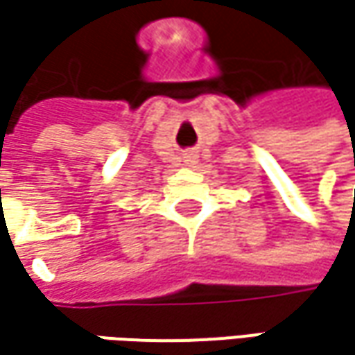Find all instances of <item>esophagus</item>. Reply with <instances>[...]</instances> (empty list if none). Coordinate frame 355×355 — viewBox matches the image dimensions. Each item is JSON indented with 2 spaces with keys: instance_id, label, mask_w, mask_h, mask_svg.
<instances>
[{
  "instance_id": "34e87169",
  "label": "esophagus",
  "mask_w": 355,
  "mask_h": 355,
  "mask_svg": "<svg viewBox=\"0 0 355 355\" xmlns=\"http://www.w3.org/2000/svg\"><path fill=\"white\" fill-rule=\"evenodd\" d=\"M185 157V164H196V159H198V152L196 150H187L184 154Z\"/></svg>"
}]
</instances>
